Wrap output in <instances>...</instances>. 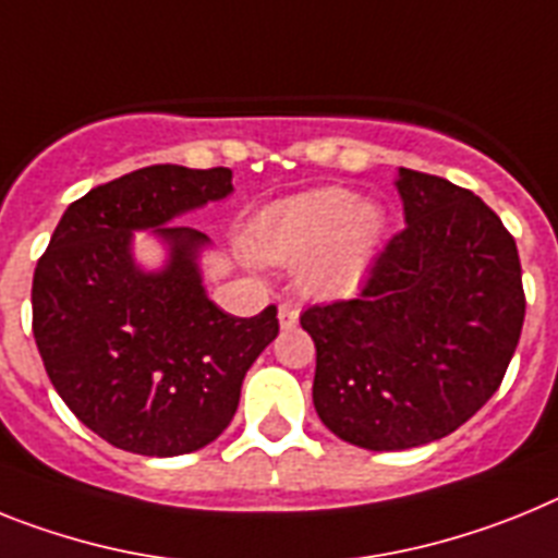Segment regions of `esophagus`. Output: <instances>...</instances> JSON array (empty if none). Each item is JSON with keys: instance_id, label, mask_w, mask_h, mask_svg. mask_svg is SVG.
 I'll list each match as a JSON object with an SVG mask.
<instances>
[{"instance_id": "obj_1", "label": "esophagus", "mask_w": 558, "mask_h": 558, "mask_svg": "<svg viewBox=\"0 0 558 558\" xmlns=\"http://www.w3.org/2000/svg\"><path fill=\"white\" fill-rule=\"evenodd\" d=\"M299 325V311L290 307V304H279V327L282 330H290V327Z\"/></svg>"}]
</instances>
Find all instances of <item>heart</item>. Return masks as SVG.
I'll return each mask as SVG.
<instances>
[{"mask_svg": "<svg viewBox=\"0 0 558 558\" xmlns=\"http://www.w3.org/2000/svg\"><path fill=\"white\" fill-rule=\"evenodd\" d=\"M384 211L361 203L341 185L313 189L268 208L254 222L251 242L259 259L299 268V284L311 296H341L361 284L380 240Z\"/></svg>", "mask_w": 558, "mask_h": 558, "instance_id": "heart-1", "label": "heart"}]
</instances>
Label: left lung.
<instances>
[{
  "label": "left lung",
  "mask_w": 558,
  "mask_h": 558,
  "mask_svg": "<svg viewBox=\"0 0 558 558\" xmlns=\"http://www.w3.org/2000/svg\"><path fill=\"white\" fill-rule=\"evenodd\" d=\"M407 228L350 302L316 304L313 407L332 435L403 451L451 435L502 384L525 322L517 242L477 194L398 169Z\"/></svg>",
  "instance_id": "left-lung-1"
}]
</instances>
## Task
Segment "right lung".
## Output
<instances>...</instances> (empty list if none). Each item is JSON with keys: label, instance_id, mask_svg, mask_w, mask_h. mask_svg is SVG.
Instances as JSON below:
<instances>
[{"label": "right lung", "instance_id": "1", "mask_svg": "<svg viewBox=\"0 0 558 558\" xmlns=\"http://www.w3.org/2000/svg\"><path fill=\"white\" fill-rule=\"evenodd\" d=\"M231 169L146 166L66 208L33 274V336L61 401L116 449L178 457L214 442L245 373L279 332L276 307L236 318L208 299L206 233L174 226L226 199ZM165 247L134 259V233Z\"/></svg>", "mask_w": 558, "mask_h": 558}]
</instances>
